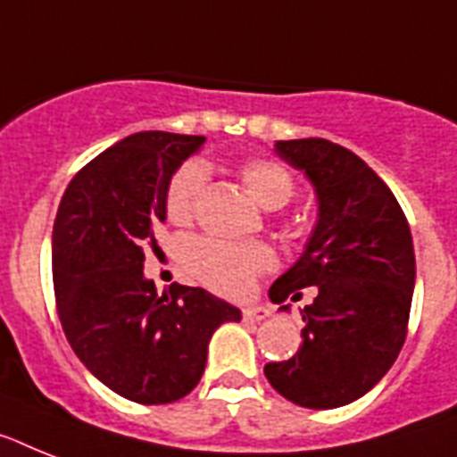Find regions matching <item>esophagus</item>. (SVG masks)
Masks as SVG:
<instances>
[{"instance_id":"34e87169","label":"esophagus","mask_w":457,"mask_h":457,"mask_svg":"<svg viewBox=\"0 0 457 457\" xmlns=\"http://www.w3.org/2000/svg\"><path fill=\"white\" fill-rule=\"evenodd\" d=\"M267 317H270V307L265 305H248L241 310V319L244 321H262Z\"/></svg>"}]
</instances>
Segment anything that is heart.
<instances>
[{"label":"heart","mask_w":457,"mask_h":457,"mask_svg":"<svg viewBox=\"0 0 457 457\" xmlns=\"http://www.w3.org/2000/svg\"><path fill=\"white\" fill-rule=\"evenodd\" d=\"M239 178L248 195L265 209H281L293 195V178L279 162L253 157L241 162ZM206 187V169L202 162H187L170 176L166 187V216L185 225L196 216ZM274 251L261 241L211 239L202 237L185 248V265L211 291L222 295H241L251 288L255 277L272 270Z\"/></svg>","instance_id":"obj_1"}]
</instances>
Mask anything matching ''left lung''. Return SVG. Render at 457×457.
I'll return each instance as SVG.
<instances>
[{
    "label": "left lung",
    "mask_w": 457,
    "mask_h": 457,
    "mask_svg": "<svg viewBox=\"0 0 457 457\" xmlns=\"http://www.w3.org/2000/svg\"><path fill=\"white\" fill-rule=\"evenodd\" d=\"M274 150L314 185L319 220L300 261L270 288V300L303 298V345L265 366L284 399L337 409L363 396L402 352L415 287L409 220L392 190L361 157L324 138L277 140Z\"/></svg>",
    "instance_id": "left-lung-1"
}]
</instances>
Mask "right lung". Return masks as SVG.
I'll use <instances>...</instances> for the list:
<instances>
[{
  "label": "right lung",
  "instance_id": "right-lung-1",
  "mask_svg": "<svg viewBox=\"0 0 457 457\" xmlns=\"http://www.w3.org/2000/svg\"><path fill=\"white\" fill-rule=\"evenodd\" d=\"M204 136L133 133L70 180L54 222L55 307L74 354L100 383L136 403L190 395L209 340L241 312L204 288L145 279V246H157L170 176Z\"/></svg>",
  "mask_w": 457,
  "mask_h": 457
}]
</instances>
